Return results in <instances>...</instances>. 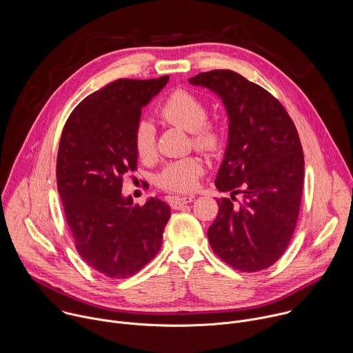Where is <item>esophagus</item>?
Segmentation results:
<instances>
[{"label":"esophagus","instance_id":"34e87169","mask_svg":"<svg viewBox=\"0 0 353 353\" xmlns=\"http://www.w3.org/2000/svg\"><path fill=\"white\" fill-rule=\"evenodd\" d=\"M194 201V196H170V205L173 209H181L184 205Z\"/></svg>","mask_w":353,"mask_h":353}]
</instances>
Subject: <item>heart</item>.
<instances>
[{
	"mask_svg": "<svg viewBox=\"0 0 353 353\" xmlns=\"http://www.w3.org/2000/svg\"><path fill=\"white\" fill-rule=\"evenodd\" d=\"M161 119L191 133L192 145L206 154L216 155L223 147V130L208 122L205 102L185 90H176L158 110ZM134 148L141 159L155 154V129L150 122H141L134 132ZM203 173V163L196 157H187L168 162L157 174V184L173 192L192 191Z\"/></svg>",
	"mask_w": 353,
	"mask_h": 353,
	"instance_id": "b5f03b06",
	"label": "heart"
}]
</instances>
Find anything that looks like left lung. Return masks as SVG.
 Returning <instances> with one entry per match:
<instances>
[{"label": "left lung", "mask_w": 353, "mask_h": 353, "mask_svg": "<svg viewBox=\"0 0 353 353\" xmlns=\"http://www.w3.org/2000/svg\"><path fill=\"white\" fill-rule=\"evenodd\" d=\"M188 83L216 94L228 117L214 185L230 198L216 201L209 244L237 270L270 268L287 250L301 208L305 161L295 125L270 92L232 70L199 73Z\"/></svg>", "instance_id": "1"}]
</instances>
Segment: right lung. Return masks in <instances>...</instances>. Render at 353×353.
Returning <instances> with one entry per match:
<instances>
[{
  "mask_svg": "<svg viewBox=\"0 0 353 353\" xmlns=\"http://www.w3.org/2000/svg\"><path fill=\"white\" fill-rule=\"evenodd\" d=\"M119 79L84 98L62 130L57 185L79 255L110 279H126L162 247L170 206L148 198L143 206L122 194L137 169L134 132L141 110L168 84Z\"/></svg>",
  "mask_w": 353,
  "mask_h": 353,
  "instance_id": "obj_1",
  "label": "right lung"
}]
</instances>
